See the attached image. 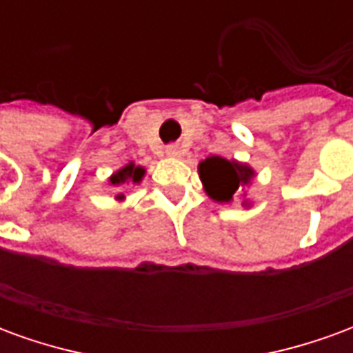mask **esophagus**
Wrapping results in <instances>:
<instances>
[{"instance_id": "1", "label": "esophagus", "mask_w": 353, "mask_h": 353, "mask_svg": "<svg viewBox=\"0 0 353 353\" xmlns=\"http://www.w3.org/2000/svg\"><path fill=\"white\" fill-rule=\"evenodd\" d=\"M166 154H168V157H172V159H176V157H179V154H181V151H179V147L177 145H168L166 147Z\"/></svg>"}]
</instances>
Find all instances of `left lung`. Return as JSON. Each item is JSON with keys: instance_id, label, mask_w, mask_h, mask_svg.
<instances>
[{"instance_id": "obj_1", "label": "left lung", "mask_w": 353, "mask_h": 353, "mask_svg": "<svg viewBox=\"0 0 353 353\" xmlns=\"http://www.w3.org/2000/svg\"><path fill=\"white\" fill-rule=\"evenodd\" d=\"M199 174L208 196L215 202H230L244 185L255 177L252 166L238 161H227L223 157H208L199 164ZM248 206V202L244 200Z\"/></svg>"}]
</instances>
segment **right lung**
<instances>
[{
    "label": "right lung",
    "mask_w": 353,
    "mask_h": 353,
    "mask_svg": "<svg viewBox=\"0 0 353 353\" xmlns=\"http://www.w3.org/2000/svg\"><path fill=\"white\" fill-rule=\"evenodd\" d=\"M145 176V168H141V166H136L134 162H128L126 166H123L121 170H117L113 176L109 177V185H113V187H121V185L126 183H139L141 179ZM117 200H123L124 194H117Z\"/></svg>",
    "instance_id": "1"
}]
</instances>
